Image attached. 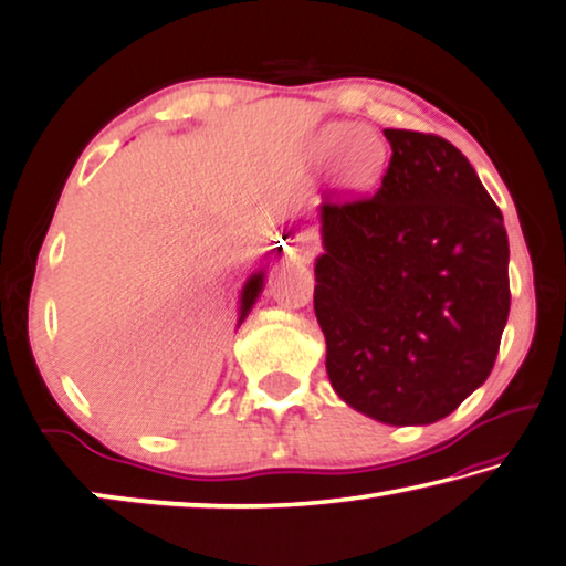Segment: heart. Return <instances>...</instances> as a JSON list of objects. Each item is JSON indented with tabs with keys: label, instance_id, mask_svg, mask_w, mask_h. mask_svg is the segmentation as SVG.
Here are the masks:
<instances>
[{
	"label": "heart",
	"instance_id": "obj_1",
	"mask_svg": "<svg viewBox=\"0 0 566 566\" xmlns=\"http://www.w3.org/2000/svg\"><path fill=\"white\" fill-rule=\"evenodd\" d=\"M346 147L338 165V185L348 192H364L384 170V143L370 133H356L354 125H333L321 135V155H333Z\"/></svg>",
	"mask_w": 566,
	"mask_h": 566
}]
</instances>
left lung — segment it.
<instances>
[{"label": "left lung", "instance_id": "1", "mask_svg": "<svg viewBox=\"0 0 566 566\" xmlns=\"http://www.w3.org/2000/svg\"><path fill=\"white\" fill-rule=\"evenodd\" d=\"M370 198L321 206L313 308L331 386L391 426L433 423L486 381L509 318L502 210L461 150L413 129Z\"/></svg>", "mask_w": 566, "mask_h": 566}]
</instances>
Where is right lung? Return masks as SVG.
I'll return each mask as SVG.
<instances>
[{
  "label": "right lung",
  "instance_id": "obj_1",
  "mask_svg": "<svg viewBox=\"0 0 566 566\" xmlns=\"http://www.w3.org/2000/svg\"><path fill=\"white\" fill-rule=\"evenodd\" d=\"M261 291H263V271L248 277L243 295H240V321L238 323H243V318L248 316L250 308H253V303L258 301V295H261Z\"/></svg>",
  "mask_w": 566,
  "mask_h": 566
}]
</instances>
